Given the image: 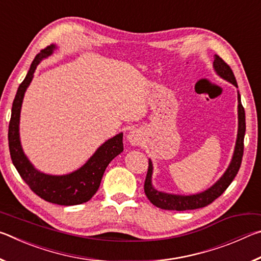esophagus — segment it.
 Returning <instances> with one entry per match:
<instances>
[{
    "mask_svg": "<svg viewBox=\"0 0 261 261\" xmlns=\"http://www.w3.org/2000/svg\"><path fill=\"white\" fill-rule=\"evenodd\" d=\"M127 140L130 141L131 145H139L140 143V137L137 131H131L129 135H127Z\"/></svg>",
    "mask_w": 261,
    "mask_h": 261,
    "instance_id": "esophagus-1",
    "label": "esophagus"
}]
</instances>
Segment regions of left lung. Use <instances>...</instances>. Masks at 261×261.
<instances>
[{"mask_svg":"<svg viewBox=\"0 0 261 261\" xmlns=\"http://www.w3.org/2000/svg\"><path fill=\"white\" fill-rule=\"evenodd\" d=\"M214 69L221 77L226 81L232 83L237 87L236 78L233 76L232 70L219 55H215L214 59ZM244 135H245V112L244 107L241 102V95L238 94V134L236 140V147L233 152L232 160L230 166L224 175L216 182L213 187L206 190L205 192L193 194V196H176V194H167L163 192H159L152 187L151 177H152V162L148 161V169L146 179L144 184V191L148 200L154 206L159 207L161 210L168 211H189L197 210L205 207L213 202L216 198H219L221 194L226 191L227 188L236 177V175L240 170L243 153H244Z\"/></svg>","mask_w":261,"mask_h":261,"instance_id":"obj_1","label":"left lung"}]
</instances>
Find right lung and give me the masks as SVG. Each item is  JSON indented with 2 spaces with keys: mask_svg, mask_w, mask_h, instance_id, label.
Here are the masks:
<instances>
[{
  "mask_svg": "<svg viewBox=\"0 0 261 261\" xmlns=\"http://www.w3.org/2000/svg\"><path fill=\"white\" fill-rule=\"evenodd\" d=\"M55 46H48L34 57L28 74L17 91L11 109V118L9 123L8 139L9 151L12 163L20 177L32 191L43 200L53 204L71 206L86 202L94 196L100 187L106 168L115 156L123 151V135L120 134L100 146L94 155L81 169L64 176H51L42 174L31 165L24 155L19 141V116L24 93L33 78L37 65L45 57L49 56Z\"/></svg>",
  "mask_w": 261,
  "mask_h": 261,
  "instance_id": "right-lung-1",
  "label": "right lung"
}]
</instances>
